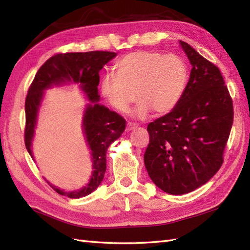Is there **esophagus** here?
Instances as JSON below:
<instances>
[{"instance_id":"obj_1","label":"esophagus","mask_w":250,"mask_h":250,"mask_svg":"<svg viewBox=\"0 0 250 250\" xmlns=\"http://www.w3.org/2000/svg\"><path fill=\"white\" fill-rule=\"evenodd\" d=\"M137 126H139V125L136 124H132V122H129L128 125H126V128H125V131H132V130H135L137 129Z\"/></svg>"}]
</instances>
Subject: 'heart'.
<instances>
[{
    "label": "heart",
    "mask_w": 250,
    "mask_h": 250,
    "mask_svg": "<svg viewBox=\"0 0 250 250\" xmlns=\"http://www.w3.org/2000/svg\"><path fill=\"white\" fill-rule=\"evenodd\" d=\"M116 74L101 79V93L111 107L125 113L137 98L134 114L143 118L171 111L183 97L188 66L182 57L155 51H135L117 61ZM137 94H135V92Z\"/></svg>",
    "instance_id": "heart-1"
}]
</instances>
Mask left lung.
Instances as JSON below:
<instances>
[{
  "mask_svg": "<svg viewBox=\"0 0 250 250\" xmlns=\"http://www.w3.org/2000/svg\"><path fill=\"white\" fill-rule=\"evenodd\" d=\"M192 68L177 105L147 126L149 177L164 192L198 189L218 172L233 124L232 99L219 68L179 41Z\"/></svg>",
  "mask_w": 250,
  "mask_h": 250,
  "instance_id": "1",
  "label": "left lung"
}]
</instances>
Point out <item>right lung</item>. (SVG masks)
<instances>
[{
    "mask_svg": "<svg viewBox=\"0 0 250 250\" xmlns=\"http://www.w3.org/2000/svg\"><path fill=\"white\" fill-rule=\"evenodd\" d=\"M117 56L109 51H89L59 54L47 60L37 71L25 99V132L26 150L34 160L32 143L34 140L37 117L45 91L70 84H77L83 97L88 100L84 106L82 130L90 150L92 171L86 186L65 191L45 180L56 192L71 199L83 198L97 189L102 183L106 171V151L111 143L119 139L125 128V120L113 110L100 104L98 86L99 73L103 66Z\"/></svg>",
    "mask_w": 250,
    "mask_h": 250,
    "instance_id": "obj_1",
    "label": "right lung"
}]
</instances>
